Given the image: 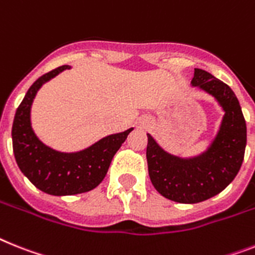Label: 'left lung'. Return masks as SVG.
Instances as JSON below:
<instances>
[{
	"instance_id": "obj_1",
	"label": "left lung",
	"mask_w": 255,
	"mask_h": 255,
	"mask_svg": "<svg viewBox=\"0 0 255 255\" xmlns=\"http://www.w3.org/2000/svg\"><path fill=\"white\" fill-rule=\"evenodd\" d=\"M192 84L213 95L226 111L209 150L194 159H180L162 150L147 134L146 159L151 183L162 196L180 204H197L220 193L236 177L247 146V123L232 89L201 68H194Z\"/></svg>"
}]
</instances>
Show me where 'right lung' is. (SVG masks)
<instances>
[{"instance_id":"right-lung-1","label":"right lung","mask_w":255,"mask_h":255,"mask_svg":"<svg viewBox=\"0 0 255 255\" xmlns=\"http://www.w3.org/2000/svg\"><path fill=\"white\" fill-rule=\"evenodd\" d=\"M70 66H61L42 75L31 85L16 109L12 123V150L19 168L36 188L53 196L84 193L104 180L111 159L121 147L132 128L122 133L102 138L79 153H59L36 137L32 131L31 105L45 81Z\"/></svg>"}]
</instances>
